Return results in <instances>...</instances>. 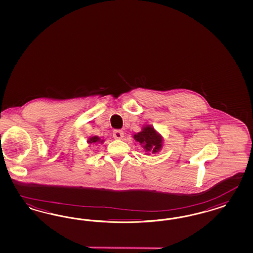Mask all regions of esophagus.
<instances>
[{
  "mask_svg": "<svg viewBox=\"0 0 253 253\" xmlns=\"http://www.w3.org/2000/svg\"><path fill=\"white\" fill-rule=\"evenodd\" d=\"M113 136L115 140H121L124 138V131L114 130L113 131Z\"/></svg>",
  "mask_w": 253,
  "mask_h": 253,
  "instance_id": "esophagus-1",
  "label": "esophagus"
}]
</instances>
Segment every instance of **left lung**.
<instances>
[{
	"mask_svg": "<svg viewBox=\"0 0 253 253\" xmlns=\"http://www.w3.org/2000/svg\"><path fill=\"white\" fill-rule=\"evenodd\" d=\"M133 139L139 142L146 155L157 154L163 147V137L151 125H144L141 130L133 134Z\"/></svg>",
	"mask_w": 253,
	"mask_h": 253,
	"instance_id": "1",
	"label": "left lung"
}]
</instances>
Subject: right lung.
<instances>
[{"label": "right lung", "mask_w": 253, "mask_h": 253, "mask_svg": "<svg viewBox=\"0 0 253 253\" xmlns=\"http://www.w3.org/2000/svg\"><path fill=\"white\" fill-rule=\"evenodd\" d=\"M105 140L103 138H100L98 136H93V137H90L88 140H87V143L88 144H92V143H100L102 144Z\"/></svg>", "instance_id": "obj_1"}]
</instances>
